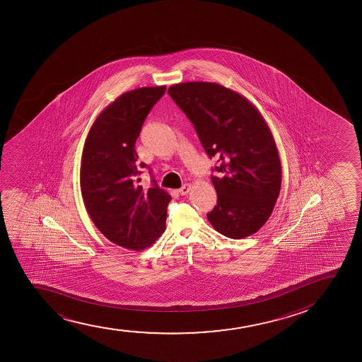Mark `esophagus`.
<instances>
[{
    "instance_id": "esophagus-1",
    "label": "esophagus",
    "mask_w": 362,
    "mask_h": 362,
    "mask_svg": "<svg viewBox=\"0 0 362 362\" xmlns=\"http://www.w3.org/2000/svg\"><path fill=\"white\" fill-rule=\"evenodd\" d=\"M189 191H191V185L186 183V185H183L182 187L180 188L179 193L181 196H186Z\"/></svg>"
}]
</instances>
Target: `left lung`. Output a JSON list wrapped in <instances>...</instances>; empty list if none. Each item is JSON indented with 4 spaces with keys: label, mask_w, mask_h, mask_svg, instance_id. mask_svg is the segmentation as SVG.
<instances>
[{
    "label": "left lung",
    "mask_w": 362,
    "mask_h": 362,
    "mask_svg": "<svg viewBox=\"0 0 362 362\" xmlns=\"http://www.w3.org/2000/svg\"><path fill=\"white\" fill-rule=\"evenodd\" d=\"M194 125L209 157L217 205L208 220L217 232L243 239L269 218L281 187V164L274 137L249 100L211 82H185L168 89Z\"/></svg>",
    "instance_id": "8db88e82"
}]
</instances>
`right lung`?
<instances>
[{"instance_id": "1", "label": "right lung", "mask_w": 362, "mask_h": 362, "mask_svg": "<svg viewBox=\"0 0 362 362\" xmlns=\"http://www.w3.org/2000/svg\"><path fill=\"white\" fill-rule=\"evenodd\" d=\"M165 93V86L142 87L118 96L100 113L84 142L81 192L96 228L124 249L152 245L165 230L168 192L152 180L147 191L139 185L135 142L146 117Z\"/></svg>"}]
</instances>
